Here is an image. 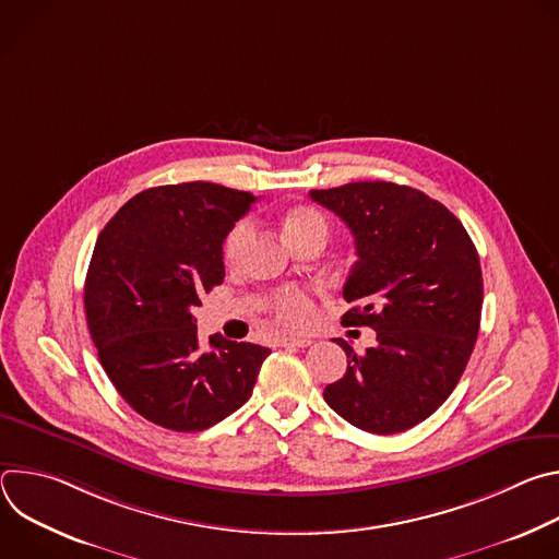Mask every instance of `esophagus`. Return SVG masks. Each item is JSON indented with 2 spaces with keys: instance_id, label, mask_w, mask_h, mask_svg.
<instances>
[{
  "instance_id": "1",
  "label": "esophagus",
  "mask_w": 559,
  "mask_h": 559,
  "mask_svg": "<svg viewBox=\"0 0 559 559\" xmlns=\"http://www.w3.org/2000/svg\"><path fill=\"white\" fill-rule=\"evenodd\" d=\"M278 343H281V347H307V345H311V338L309 336H289V338L285 336Z\"/></svg>"
}]
</instances>
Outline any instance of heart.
I'll list each match as a JSON object with an SVG mask.
<instances>
[{
    "mask_svg": "<svg viewBox=\"0 0 559 559\" xmlns=\"http://www.w3.org/2000/svg\"><path fill=\"white\" fill-rule=\"evenodd\" d=\"M281 225H283V234H285V238H287L292 248L307 241V238H313V236L328 238V231H330L325 214L321 210L311 207V205H294V207L285 210V214L281 218ZM250 241H252V223L250 221L236 223L229 229V234L225 236L223 259L229 265L238 263V261H241L246 248L250 246ZM272 309H274L276 323L283 325V328H289V330L305 328L313 316L311 296L305 289H298V287L283 289L274 298Z\"/></svg>",
    "mask_w": 559,
    "mask_h": 559,
    "instance_id": "1",
    "label": "heart"
}]
</instances>
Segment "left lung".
Listing matches in <instances>:
<instances>
[{"label":"left lung","mask_w":559,"mask_h":559,"mask_svg":"<svg viewBox=\"0 0 559 559\" xmlns=\"http://www.w3.org/2000/svg\"><path fill=\"white\" fill-rule=\"evenodd\" d=\"M309 197L354 234L358 261L343 325L371 328L376 347L347 354L325 403L354 427L389 436L427 420L455 389L480 330V257L462 223L409 186L358 181Z\"/></svg>","instance_id":"1"}]
</instances>
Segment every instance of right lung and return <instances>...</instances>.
<instances>
[{"mask_svg": "<svg viewBox=\"0 0 559 559\" xmlns=\"http://www.w3.org/2000/svg\"><path fill=\"white\" fill-rule=\"evenodd\" d=\"M250 192L192 181L132 197L102 229L84 287L99 362L123 401L173 431H203L254 389L267 347L210 336L192 309L225 278L223 241Z\"/></svg>", "mask_w": 559, "mask_h": 559, "instance_id": "1", "label": "right lung"}]
</instances>
